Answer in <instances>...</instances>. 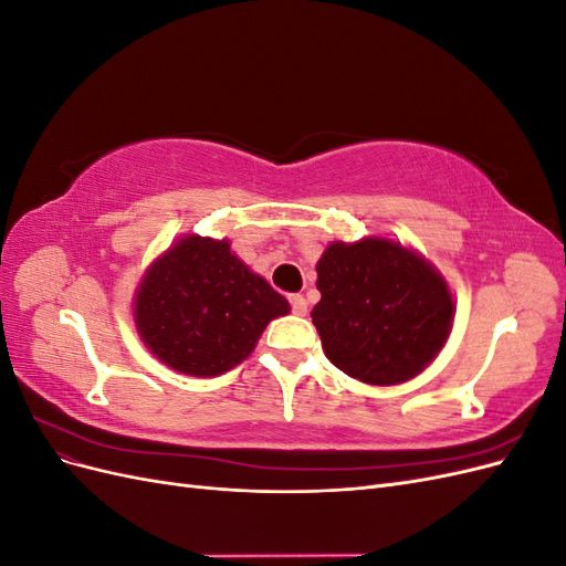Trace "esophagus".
<instances>
[{
    "instance_id": "34e87169",
    "label": "esophagus",
    "mask_w": 566,
    "mask_h": 566,
    "mask_svg": "<svg viewBox=\"0 0 566 566\" xmlns=\"http://www.w3.org/2000/svg\"><path fill=\"white\" fill-rule=\"evenodd\" d=\"M287 300H290V306H293V312L297 316L306 314V300H304V295H290Z\"/></svg>"
}]
</instances>
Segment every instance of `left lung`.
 Returning a JSON list of instances; mask_svg holds the SVG:
<instances>
[{
	"instance_id": "obj_1",
	"label": "left lung",
	"mask_w": 566,
	"mask_h": 566,
	"mask_svg": "<svg viewBox=\"0 0 566 566\" xmlns=\"http://www.w3.org/2000/svg\"><path fill=\"white\" fill-rule=\"evenodd\" d=\"M312 321L333 366L366 385H399L434 361L453 325L441 273L387 238L331 243L316 264Z\"/></svg>"
}]
</instances>
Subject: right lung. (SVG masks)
Here are the masks:
<instances>
[{"label": "right lung", "instance_id": "obj_1", "mask_svg": "<svg viewBox=\"0 0 566 566\" xmlns=\"http://www.w3.org/2000/svg\"><path fill=\"white\" fill-rule=\"evenodd\" d=\"M290 304L231 252L229 241L184 235L146 271L134 323L160 361L214 378L252 354L269 321Z\"/></svg>", "mask_w": 566, "mask_h": 566}]
</instances>
